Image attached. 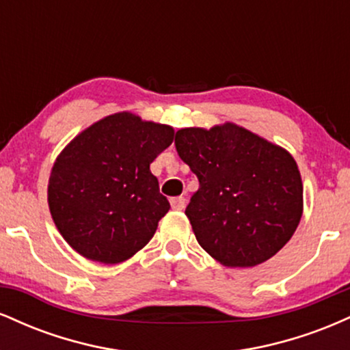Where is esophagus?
I'll return each instance as SVG.
<instances>
[{
  "label": "esophagus",
  "mask_w": 350,
  "mask_h": 350,
  "mask_svg": "<svg viewBox=\"0 0 350 350\" xmlns=\"http://www.w3.org/2000/svg\"><path fill=\"white\" fill-rule=\"evenodd\" d=\"M171 207L174 208V211H184V207H186V199H184V198H172L171 199Z\"/></svg>",
  "instance_id": "1"
}]
</instances>
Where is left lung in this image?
<instances>
[{
    "label": "left lung",
    "instance_id": "8db88e82",
    "mask_svg": "<svg viewBox=\"0 0 350 350\" xmlns=\"http://www.w3.org/2000/svg\"><path fill=\"white\" fill-rule=\"evenodd\" d=\"M174 144L199 179L186 215L212 258L255 267L290 242L303 215V183L290 152L234 123L183 128Z\"/></svg>",
    "mask_w": 350,
    "mask_h": 350
}]
</instances>
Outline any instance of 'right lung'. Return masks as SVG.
Masks as SVG:
<instances>
[{"label":"right lung","instance_id":"obj_1","mask_svg":"<svg viewBox=\"0 0 350 350\" xmlns=\"http://www.w3.org/2000/svg\"><path fill=\"white\" fill-rule=\"evenodd\" d=\"M172 138L167 124L120 111L64 148L52 166L47 200L55 227L75 252L115 265L150 242L171 207L150 164Z\"/></svg>","mask_w":350,"mask_h":350}]
</instances>
